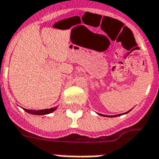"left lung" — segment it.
<instances>
[{"instance_id":"left-lung-1","label":"left lung","mask_w":159,"mask_h":159,"mask_svg":"<svg viewBox=\"0 0 159 159\" xmlns=\"http://www.w3.org/2000/svg\"><path fill=\"white\" fill-rule=\"evenodd\" d=\"M126 113H127V112H126Z\"/></svg>"}]
</instances>
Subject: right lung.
Here are the masks:
<instances>
[{
    "label": "right lung",
    "instance_id": "add662e5",
    "mask_svg": "<svg viewBox=\"0 0 159 159\" xmlns=\"http://www.w3.org/2000/svg\"><path fill=\"white\" fill-rule=\"evenodd\" d=\"M25 111L30 114H33V115H46V114H49L51 112L54 111L56 110L55 107L53 108H50V109H44V110H39V111H32V110L23 109Z\"/></svg>",
    "mask_w": 159,
    "mask_h": 159
}]
</instances>
